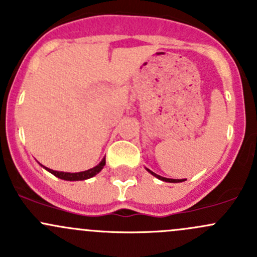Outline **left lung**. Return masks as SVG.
<instances>
[{
    "label": "left lung",
    "instance_id": "1",
    "mask_svg": "<svg viewBox=\"0 0 257 257\" xmlns=\"http://www.w3.org/2000/svg\"><path fill=\"white\" fill-rule=\"evenodd\" d=\"M145 169L148 170V172L150 173V174L153 175V177H155V178H158L159 179V180H163V181H167V183H181V181H184V179H169V178H164V177H160V175H158V174H155L154 172H152V170L150 169H148V168H145Z\"/></svg>",
    "mask_w": 257,
    "mask_h": 257
}]
</instances>
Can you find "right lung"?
Returning <instances> with one entry per match:
<instances>
[{"label":"right lung","instance_id":"obj_1","mask_svg":"<svg viewBox=\"0 0 257 257\" xmlns=\"http://www.w3.org/2000/svg\"><path fill=\"white\" fill-rule=\"evenodd\" d=\"M104 165H105V158H103L102 162H100L98 165H95L94 168H92V169H88V170H84V172H79V173L57 172V170H52L49 169V168L43 167L42 164H41V167H43L47 172H49L51 174H53L54 177L59 179H63V180H68V181H78V180H87V179L93 178L94 175H97L103 168H104Z\"/></svg>","mask_w":257,"mask_h":257}]
</instances>
